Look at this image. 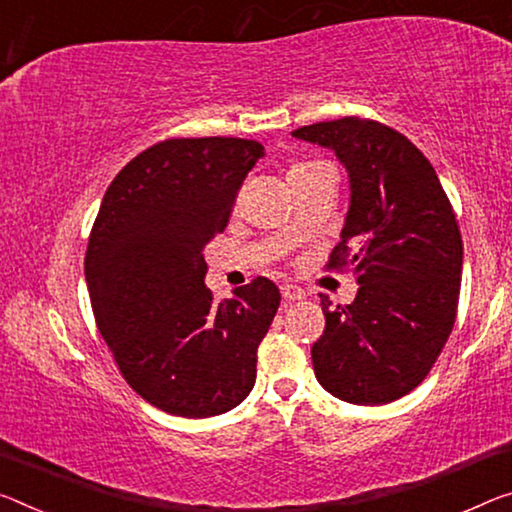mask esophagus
<instances>
[{
    "label": "esophagus",
    "mask_w": 512,
    "mask_h": 512,
    "mask_svg": "<svg viewBox=\"0 0 512 512\" xmlns=\"http://www.w3.org/2000/svg\"><path fill=\"white\" fill-rule=\"evenodd\" d=\"M281 295H283V300H286V302L304 300V290L300 286H293V283H283Z\"/></svg>",
    "instance_id": "esophagus-1"
}]
</instances>
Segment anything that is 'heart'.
Returning a JSON list of instances; mask_svg holds the SVG:
<instances>
[{
    "label": "heart",
    "mask_w": 512,
    "mask_h": 512,
    "mask_svg": "<svg viewBox=\"0 0 512 512\" xmlns=\"http://www.w3.org/2000/svg\"><path fill=\"white\" fill-rule=\"evenodd\" d=\"M313 167H320V162H295L293 167L288 169V176L302 174V171H309V169H313Z\"/></svg>",
    "instance_id": "obj_1"
}]
</instances>
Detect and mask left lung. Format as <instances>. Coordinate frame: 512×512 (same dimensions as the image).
<instances>
[{"label": "left lung", "instance_id": "left-lung-1", "mask_svg": "<svg viewBox=\"0 0 512 512\" xmlns=\"http://www.w3.org/2000/svg\"><path fill=\"white\" fill-rule=\"evenodd\" d=\"M293 137L332 148L350 176L327 267H350L359 290L345 306L320 295L313 371L345 403H391L426 380L458 313L462 238L451 201L428 157L389 125L345 116Z\"/></svg>", "mask_w": 512, "mask_h": 512}]
</instances>
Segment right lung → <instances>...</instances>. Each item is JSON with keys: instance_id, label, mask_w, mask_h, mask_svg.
Returning <instances> with one entry per match:
<instances>
[{"instance_id": "add662e5", "label": "right lung", "mask_w": 512, "mask_h": 512, "mask_svg": "<svg viewBox=\"0 0 512 512\" xmlns=\"http://www.w3.org/2000/svg\"><path fill=\"white\" fill-rule=\"evenodd\" d=\"M263 153L254 139H167L102 196L84 258L93 316L125 382L167 414H224L254 389L281 293L256 277L215 302L203 249Z\"/></svg>"}]
</instances>
